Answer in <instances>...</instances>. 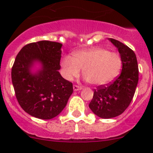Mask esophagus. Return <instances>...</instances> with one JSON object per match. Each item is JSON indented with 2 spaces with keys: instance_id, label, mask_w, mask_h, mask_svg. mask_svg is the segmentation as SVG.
Returning <instances> with one entry per match:
<instances>
[{
  "instance_id": "34e87169",
  "label": "esophagus",
  "mask_w": 153,
  "mask_h": 153,
  "mask_svg": "<svg viewBox=\"0 0 153 153\" xmlns=\"http://www.w3.org/2000/svg\"><path fill=\"white\" fill-rule=\"evenodd\" d=\"M73 89L74 91H78V90H81L82 89V86H78V85H74L73 86Z\"/></svg>"
}]
</instances>
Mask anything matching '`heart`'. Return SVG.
Returning <instances> with one entry per match:
<instances>
[{
	"mask_svg": "<svg viewBox=\"0 0 153 153\" xmlns=\"http://www.w3.org/2000/svg\"><path fill=\"white\" fill-rule=\"evenodd\" d=\"M62 73L68 81H72L80 74L94 86H105L114 81L122 68L120 54L109 52L103 48L81 50L71 57L64 56L61 61Z\"/></svg>",
	"mask_w": 153,
	"mask_h": 153,
	"instance_id": "b5f03b06",
	"label": "heart"
}]
</instances>
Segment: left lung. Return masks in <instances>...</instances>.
<instances>
[{"label": "left lung", "instance_id": "1", "mask_svg": "<svg viewBox=\"0 0 153 153\" xmlns=\"http://www.w3.org/2000/svg\"><path fill=\"white\" fill-rule=\"evenodd\" d=\"M109 40L117 48L122 59L123 69L112 83L99 86L89 107L94 114L110 119L122 114L131 102L139 81V67L133 50L114 39Z\"/></svg>", "mask_w": 153, "mask_h": 153}]
</instances>
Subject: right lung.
<instances>
[{"label":"right lung","instance_id":"1","mask_svg":"<svg viewBox=\"0 0 153 153\" xmlns=\"http://www.w3.org/2000/svg\"><path fill=\"white\" fill-rule=\"evenodd\" d=\"M62 46L47 40L29 43L20 50L12 66L16 98L26 113L36 118L51 120L59 115L73 92L72 83L59 72ZM35 61L42 69L33 74L30 68Z\"/></svg>","mask_w":153,"mask_h":153}]
</instances>
